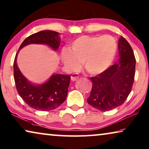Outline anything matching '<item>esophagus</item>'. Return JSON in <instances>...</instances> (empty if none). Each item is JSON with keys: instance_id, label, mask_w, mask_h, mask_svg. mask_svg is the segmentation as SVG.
Instances as JSON below:
<instances>
[{"instance_id": "esophagus-1", "label": "esophagus", "mask_w": 149, "mask_h": 149, "mask_svg": "<svg viewBox=\"0 0 149 149\" xmlns=\"http://www.w3.org/2000/svg\"><path fill=\"white\" fill-rule=\"evenodd\" d=\"M78 78H79V76L76 74H73L72 76H71V79H72V80L74 81H76Z\"/></svg>"}]
</instances>
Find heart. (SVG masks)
I'll use <instances>...</instances> for the list:
<instances>
[{"label": "heart", "instance_id": "obj_1", "mask_svg": "<svg viewBox=\"0 0 149 149\" xmlns=\"http://www.w3.org/2000/svg\"><path fill=\"white\" fill-rule=\"evenodd\" d=\"M117 48L116 41L110 35H82L71 43L70 49L61 51L60 58L68 72H77L83 61L84 67L90 74L97 75L112 65Z\"/></svg>", "mask_w": 149, "mask_h": 149}]
</instances>
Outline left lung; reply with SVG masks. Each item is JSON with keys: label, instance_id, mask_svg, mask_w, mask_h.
Listing matches in <instances>:
<instances>
[{"label": "left lung", "instance_id": "8db88e82", "mask_svg": "<svg viewBox=\"0 0 149 149\" xmlns=\"http://www.w3.org/2000/svg\"><path fill=\"white\" fill-rule=\"evenodd\" d=\"M118 52L120 58L116 63L90 78L93 86L87 102L102 112L121 106L134 83L136 59L131 46L122 36L118 40Z\"/></svg>", "mask_w": 149, "mask_h": 149}]
</instances>
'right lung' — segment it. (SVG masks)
Segmentation results:
<instances>
[{
  "label": "right lung",
  "mask_w": 149,
  "mask_h": 149,
  "mask_svg": "<svg viewBox=\"0 0 149 149\" xmlns=\"http://www.w3.org/2000/svg\"><path fill=\"white\" fill-rule=\"evenodd\" d=\"M60 43L58 32L50 30L41 31L24 40L15 56L13 70L17 92L25 102L33 109L50 111L63 103L68 95L70 75L53 74L43 84H33L24 76L18 67V53L22 48L30 44L46 45L56 52Z\"/></svg>",
  "instance_id": "1"
}]
</instances>
